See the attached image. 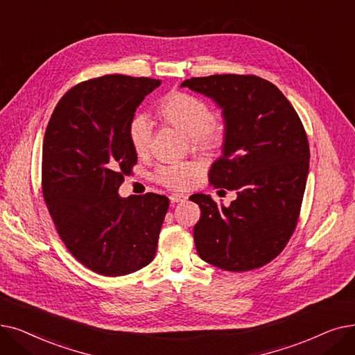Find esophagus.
Segmentation results:
<instances>
[{
    "instance_id": "34e87169",
    "label": "esophagus",
    "mask_w": 355,
    "mask_h": 355,
    "mask_svg": "<svg viewBox=\"0 0 355 355\" xmlns=\"http://www.w3.org/2000/svg\"><path fill=\"white\" fill-rule=\"evenodd\" d=\"M187 199H188V196L182 195V193H172L171 195V202H173V204H178V202H183Z\"/></svg>"
}]
</instances>
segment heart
<instances>
[{
  "label": "heart",
  "mask_w": 355,
  "mask_h": 355,
  "mask_svg": "<svg viewBox=\"0 0 355 355\" xmlns=\"http://www.w3.org/2000/svg\"><path fill=\"white\" fill-rule=\"evenodd\" d=\"M163 120L188 136L195 148L211 151L224 144L225 127L221 121L212 120V112L204 101L184 94L173 92L163 99L159 107ZM128 136L131 146L137 155H146L151 137L153 123L146 114H136L130 121ZM196 175V164L192 162H179L164 164L157 168L156 178L167 188H188Z\"/></svg>",
  "instance_id": "heart-1"
}]
</instances>
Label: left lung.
I'll use <instances>...</instances> for the list:
<instances>
[{
    "label": "left lung",
    "instance_id": "obj_1",
    "mask_svg": "<svg viewBox=\"0 0 355 355\" xmlns=\"http://www.w3.org/2000/svg\"><path fill=\"white\" fill-rule=\"evenodd\" d=\"M221 108L223 156L209 171L215 188L235 191L228 207L204 193L193 228L199 257L245 272L277 257L296 228L309 171V143L295 108L272 82L254 75H212L182 82Z\"/></svg>",
    "mask_w": 355,
    "mask_h": 355
}]
</instances>
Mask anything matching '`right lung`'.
I'll use <instances>...</instances> for the list:
<instances>
[{
	"label": "right lung",
	"instance_id": "add662e5",
	"mask_svg": "<svg viewBox=\"0 0 355 355\" xmlns=\"http://www.w3.org/2000/svg\"><path fill=\"white\" fill-rule=\"evenodd\" d=\"M160 79L107 75L82 82L58 103L43 140L47 209L72 256L103 276H124L153 261L168 199L121 198L137 163L128 125Z\"/></svg>",
	"mask_w": 355,
	"mask_h": 355
}]
</instances>
